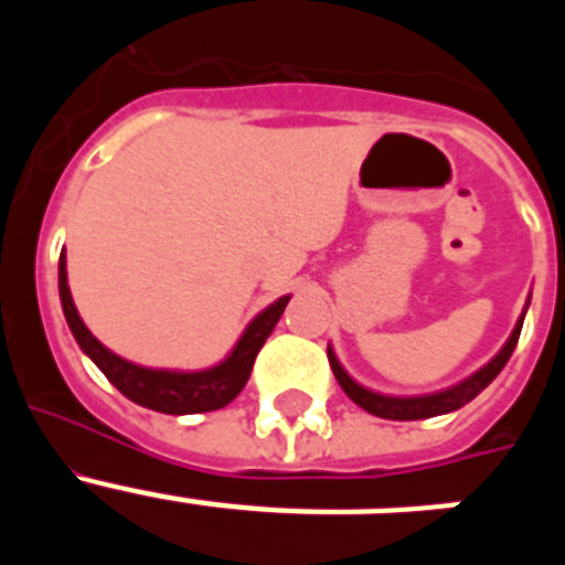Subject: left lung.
<instances>
[{
	"label": "left lung",
	"instance_id": "left-lung-1",
	"mask_svg": "<svg viewBox=\"0 0 565 565\" xmlns=\"http://www.w3.org/2000/svg\"><path fill=\"white\" fill-rule=\"evenodd\" d=\"M526 308H529V299H526ZM526 308H523L521 319L515 322L512 333H509L507 344H503L501 351L495 356L489 359L483 367H478L472 376L461 379L458 384L447 387V391H436V393H424V396H387V393H376L371 387H364L359 384L356 379L348 376L342 364H339L337 353L333 348L328 344V362H331V371L337 376V382L342 384V391L353 398V402L362 407V411L373 413L379 418H393V422H416V418H433V416H444V413H452L458 407H463L467 402L478 396V393L487 387L498 373L503 371V364L509 362L512 351H515L518 337H521V328H523V317H526Z\"/></svg>",
	"mask_w": 565,
	"mask_h": 565
}]
</instances>
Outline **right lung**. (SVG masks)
<instances>
[{"mask_svg": "<svg viewBox=\"0 0 565 565\" xmlns=\"http://www.w3.org/2000/svg\"><path fill=\"white\" fill-rule=\"evenodd\" d=\"M58 297H62V311L67 319L70 331L76 337L78 348L96 362L98 371L129 398V402L149 407V411L169 413V416H189V413L221 411L228 402L237 398V393L246 387L252 376L254 359L259 348L271 337L274 326L279 322L288 306V294L271 302L257 313L246 326L243 337L237 339L228 356L223 362L203 367V371H167V367H143L129 359L118 356L109 348H104L84 319L78 317L76 302L67 286V257H58Z\"/></svg>", "mask_w": 565, "mask_h": 565, "instance_id": "add662e5", "label": "right lung"}]
</instances>
